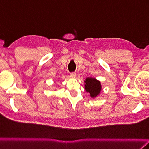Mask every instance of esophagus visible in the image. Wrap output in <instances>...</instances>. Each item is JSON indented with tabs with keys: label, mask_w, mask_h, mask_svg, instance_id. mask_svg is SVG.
<instances>
[{
	"label": "esophagus",
	"mask_w": 149,
	"mask_h": 149,
	"mask_svg": "<svg viewBox=\"0 0 149 149\" xmlns=\"http://www.w3.org/2000/svg\"><path fill=\"white\" fill-rule=\"evenodd\" d=\"M70 77H72V78H75L76 77V74H75V72H72V73H71L70 74Z\"/></svg>",
	"instance_id": "esophagus-1"
}]
</instances>
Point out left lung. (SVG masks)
<instances>
[{
	"label": "left lung",
	"mask_w": 149,
	"mask_h": 149,
	"mask_svg": "<svg viewBox=\"0 0 149 149\" xmlns=\"http://www.w3.org/2000/svg\"><path fill=\"white\" fill-rule=\"evenodd\" d=\"M84 82V89L89 93L90 97L94 99L100 94L102 86L101 82L94 77H86Z\"/></svg>",
	"instance_id": "8db88e82"
}]
</instances>
